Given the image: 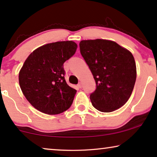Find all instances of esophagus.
I'll return each instance as SVG.
<instances>
[{
  "instance_id": "esophagus-1",
  "label": "esophagus",
  "mask_w": 157,
  "mask_h": 157,
  "mask_svg": "<svg viewBox=\"0 0 157 157\" xmlns=\"http://www.w3.org/2000/svg\"><path fill=\"white\" fill-rule=\"evenodd\" d=\"M78 87L79 88V89H81V88L82 87V84H81V83H78Z\"/></svg>"
}]
</instances>
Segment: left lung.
<instances>
[{
	"label": "left lung",
	"instance_id": "1",
	"mask_svg": "<svg viewBox=\"0 0 157 157\" xmlns=\"http://www.w3.org/2000/svg\"><path fill=\"white\" fill-rule=\"evenodd\" d=\"M79 46L96 83L95 91L90 95L93 106L101 112L121 108L132 95L136 78L132 53L106 39L83 40Z\"/></svg>",
	"mask_w": 157,
	"mask_h": 157
}]
</instances>
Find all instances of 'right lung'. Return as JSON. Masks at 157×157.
<instances>
[{
    "mask_svg": "<svg viewBox=\"0 0 157 157\" xmlns=\"http://www.w3.org/2000/svg\"><path fill=\"white\" fill-rule=\"evenodd\" d=\"M72 40L38 47L30 54L19 71V85L34 108L49 115L59 114L71 106L76 90L64 78L63 63L76 52Z\"/></svg>",
    "mask_w": 157,
    "mask_h": 157,
    "instance_id": "obj_1",
    "label": "right lung"
}]
</instances>
